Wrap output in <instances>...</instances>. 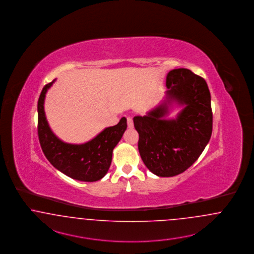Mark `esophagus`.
I'll list each match as a JSON object with an SVG mask.
<instances>
[{
    "label": "esophagus",
    "instance_id": "1",
    "mask_svg": "<svg viewBox=\"0 0 254 254\" xmlns=\"http://www.w3.org/2000/svg\"><path fill=\"white\" fill-rule=\"evenodd\" d=\"M127 125H128V128L132 129L133 127V122H132V119L131 117H127Z\"/></svg>",
    "mask_w": 254,
    "mask_h": 254
}]
</instances>
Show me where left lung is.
<instances>
[{
    "label": "left lung",
    "instance_id": "obj_1",
    "mask_svg": "<svg viewBox=\"0 0 254 254\" xmlns=\"http://www.w3.org/2000/svg\"><path fill=\"white\" fill-rule=\"evenodd\" d=\"M166 86L169 90L161 104L133 118L144 164L161 177H175L192 165L212 132L210 90L203 77L186 68L174 69L167 75ZM173 102L185 107L176 119L166 120Z\"/></svg>",
    "mask_w": 254,
    "mask_h": 254
}]
</instances>
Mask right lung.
Listing matches in <instances>:
<instances>
[{
  "mask_svg": "<svg viewBox=\"0 0 254 254\" xmlns=\"http://www.w3.org/2000/svg\"><path fill=\"white\" fill-rule=\"evenodd\" d=\"M55 80L44 86L38 100V135L42 150L48 161L67 177L85 182L98 181L110 168L113 150L122 139L127 121L122 118L117 125L105 128L86 143L62 141L51 131L44 113L45 94Z\"/></svg>",
  "mask_w": 254,
  "mask_h": 254,
  "instance_id": "1",
  "label": "right lung"
}]
</instances>
